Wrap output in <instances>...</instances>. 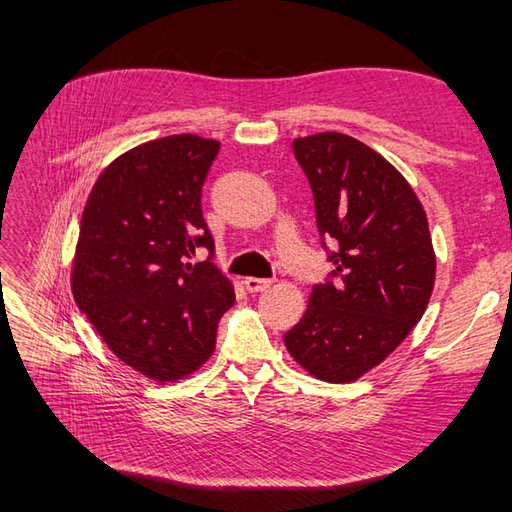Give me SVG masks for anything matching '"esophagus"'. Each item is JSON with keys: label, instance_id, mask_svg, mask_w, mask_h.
Masks as SVG:
<instances>
[{"label": "esophagus", "instance_id": "obj_1", "mask_svg": "<svg viewBox=\"0 0 512 512\" xmlns=\"http://www.w3.org/2000/svg\"><path fill=\"white\" fill-rule=\"evenodd\" d=\"M270 284H273L270 279H259V277H246L244 279V286H246L248 292H264L266 288H270Z\"/></svg>", "mask_w": 512, "mask_h": 512}]
</instances>
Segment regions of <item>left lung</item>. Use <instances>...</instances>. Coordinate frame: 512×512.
I'll list each match as a JSON object with an SVG mask.
<instances>
[{
  "mask_svg": "<svg viewBox=\"0 0 512 512\" xmlns=\"http://www.w3.org/2000/svg\"><path fill=\"white\" fill-rule=\"evenodd\" d=\"M292 151L310 182L317 228L335 246L325 284L284 334L314 378L352 383L413 330L436 281L429 222L416 193L389 162L352 136L297 138Z\"/></svg>",
  "mask_w": 512,
  "mask_h": 512,
  "instance_id": "8db88e82",
  "label": "left lung"
}]
</instances>
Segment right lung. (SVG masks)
Here are the masks:
<instances>
[{"mask_svg": "<svg viewBox=\"0 0 512 512\" xmlns=\"http://www.w3.org/2000/svg\"><path fill=\"white\" fill-rule=\"evenodd\" d=\"M220 151L193 134L138 145L107 167L83 209L72 295L107 347L158 383L202 367L235 292L213 259L202 184ZM198 247L210 259L191 265Z\"/></svg>", "mask_w": 512, "mask_h": 512, "instance_id": "obj_1", "label": "right lung"}]
</instances>
